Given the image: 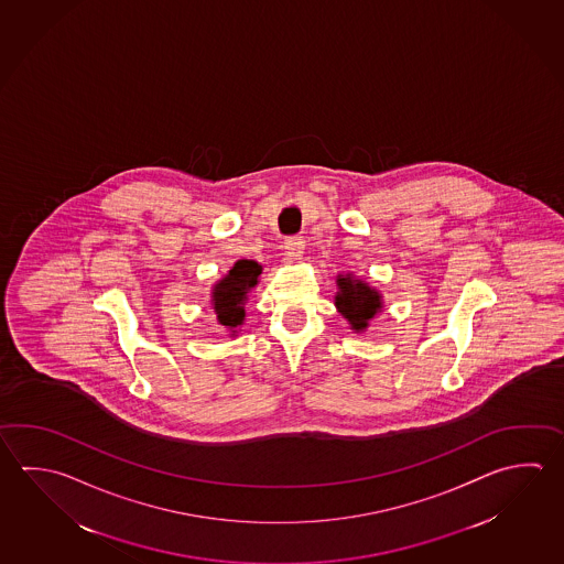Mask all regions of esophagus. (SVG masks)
<instances>
[{
  "mask_svg": "<svg viewBox=\"0 0 564 564\" xmlns=\"http://www.w3.org/2000/svg\"><path fill=\"white\" fill-rule=\"evenodd\" d=\"M304 248H306L304 238H300V236L288 238L286 242H284V252H286L288 262H297V260H302V257H304Z\"/></svg>",
  "mask_w": 564,
  "mask_h": 564,
  "instance_id": "34e87169",
  "label": "esophagus"
}]
</instances>
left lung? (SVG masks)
<instances>
[{
	"label": "left lung",
	"instance_id": "left-lung-1",
	"mask_svg": "<svg viewBox=\"0 0 564 564\" xmlns=\"http://www.w3.org/2000/svg\"><path fill=\"white\" fill-rule=\"evenodd\" d=\"M338 292L334 296L336 310L349 324V329L361 334L369 328V322L378 318L383 310V296L368 280L354 276V272L336 276Z\"/></svg>",
	"mask_w": 564,
	"mask_h": 564
}]
</instances>
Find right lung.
<instances>
[{
	"label": "right lung",
	"instance_id": "obj_1",
	"mask_svg": "<svg viewBox=\"0 0 564 564\" xmlns=\"http://www.w3.org/2000/svg\"><path fill=\"white\" fill-rule=\"evenodd\" d=\"M260 274L262 267L257 260H238L225 276L213 284L210 310L230 338H235L245 326L246 302L250 292L258 286Z\"/></svg>",
	"mask_w": 564,
	"mask_h": 564
}]
</instances>
